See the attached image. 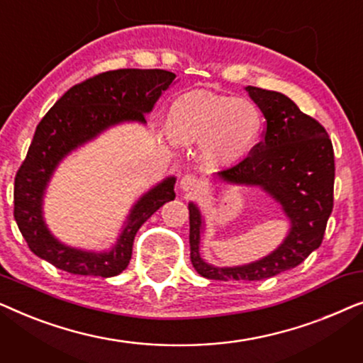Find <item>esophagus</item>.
<instances>
[{"instance_id":"obj_1","label":"esophagus","mask_w":363,"mask_h":363,"mask_svg":"<svg viewBox=\"0 0 363 363\" xmlns=\"http://www.w3.org/2000/svg\"><path fill=\"white\" fill-rule=\"evenodd\" d=\"M180 188L186 193H198L203 188V182L200 177L193 175V173H186V175L182 177Z\"/></svg>"}]
</instances>
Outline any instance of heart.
Returning <instances> with one entry per match:
<instances>
[{"mask_svg": "<svg viewBox=\"0 0 363 363\" xmlns=\"http://www.w3.org/2000/svg\"><path fill=\"white\" fill-rule=\"evenodd\" d=\"M261 112L247 99L210 91L178 96L168 108L167 125L183 142H201L211 160L233 162L246 155L261 132Z\"/></svg>", "mask_w": 363, "mask_h": 363, "instance_id": "b5f03b06", "label": "heart"}]
</instances>
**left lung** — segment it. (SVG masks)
<instances>
[{
	"instance_id": "8db88e82",
	"label": "left lung",
	"mask_w": 363,
	"mask_h": 363,
	"mask_svg": "<svg viewBox=\"0 0 363 363\" xmlns=\"http://www.w3.org/2000/svg\"><path fill=\"white\" fill-rule=\"evenodd\" d=\"M246 91L266 118L262 140L236 165L218 172V177L235 185L261 186L282 206L291 230L282 245L259 261L215 267L200 256L203 218L190 203L191 264L206 279L261 281L299 266L320 246L334 208V147L325 128L284 94L252 86Z\"/></svg>"
}]
</instances>
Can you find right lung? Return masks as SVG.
<instances>
[{"label":"right lung","mask_w":363,"mask_h":363,"mask_svg":"<svg viewBox=\"0 0 363 363\" xmlns=\"http://www.w3.org/2000/svg\"><path fill=\"white\" fill-rule=\"evenodd\" d=\"M175 77L163 69L107 71L72 86L49 108L14 178V220L34 255L82 276L112 277L128 266L138 228L158 208L175 200V177L158 183L133 205L117 245L108 252L81 251L59 242L43 220L44 190L59 162L74 148L121 122L145 123V113Z\"/></svg>","instance_id":"add662e5"}]
</instances>
